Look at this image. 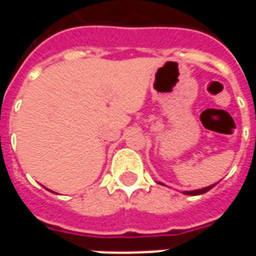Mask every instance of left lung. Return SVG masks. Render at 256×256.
Listing matches in <instances>:
<instances>
[{"label":"left lung","instance_id":"1","mask_svg":"<svg viewBox=\"0 0 256 256\" xmlns=\"http://www.w3.org/2000/svg\"><path fill=\"white\" fill-rule=\"evenodd\" d=\"M162 184V182H159ZM218 184V182H216ZM216 184H212V185H210V186H206V188L202 189H194V190H184V194H190V196H198V194H203V193L208 192L210 189H212L216 185ZM163 185V184H162Z\"/></svg>","mask_w":256,"mask_h":256}]
</instances>
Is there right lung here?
I'll list each match as a JSON object with an SVG mask.
<instances>
[{
  "label": "right lung",
  "mask_w": 256,
  "mask_h": 256,
  "mask_svg": "<svg viewBox=\"0 0 256 256\" xmlns=\"http://www.w3.org/2000/svg\"><path fill=\"white\" fill-rule=\"evenodd\" d=\"M50 192H52V190H50Z\"/></svg>",
  "instance_id": "add662e5"
}]
</instances>
